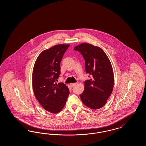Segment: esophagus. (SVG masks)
<instances>
[{"label": "esophagus", "mask_w": 146, "mask_h": 146, "mask_svg": "<svg viewBox=\"0 0 146 146\" xmlns=\"http://www.w3.org/2000/svg\"><path fill=\"white\" fill-rule=\"evenodd\" d=\"M76 83H72L70 84V86L71 87H74V86H76Z\"/></svg>", "instance_id": "esophagus-1"}]
</instances>
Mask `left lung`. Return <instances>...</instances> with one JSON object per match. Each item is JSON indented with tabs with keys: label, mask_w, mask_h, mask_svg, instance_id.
Wrapping results in <instances>:
<instances>
[{
	"label": "left lung",
	"mask_w": 146,
	"mask_h": 146,
	"mask_svg": "<svg viewBox=\"0 0 146 146\" xmlns=\"http://www.w3.org/2000/svg\"><path fill=\"white\" fill-rule=\"evenodd\" d=\"M74 50L83 56L86 72L91 76L84 82L80 98L88 107L99 109L106 104L113 89L114 74L111 62L102 49L88 43L76 46Z\"/></svg>",
	"instance_id": "1"
}]
</instances>
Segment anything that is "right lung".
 <instances>
[{
	"label": "right lung",
	"mask_w": 146,
	"mask_h": 146,
	"mask_svg": "<svg viewBox=\"0 0 146 146\" xmlns=\"http://www.w3.org/2000/svg\"><path fill=\"white\" fill-rule=\"evenodd\" d=\"M70 45H57L43 51L38 57L33 70L35 96L47 111L57 113L65 106L70 90L63 83H57L61 73L60 63Z\"/></svg>",
	"instance_id": "right-lung-1"
}]
</instances>
